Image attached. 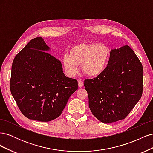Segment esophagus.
Here are the masks:
<instances>
[{
    "mask_svg": "<svg viewBox=\"0 0 153 153\" xmlns=\"http://www.w3.org/2000/svg\"><path fill=\"white\" fill-rule=\"evenodd\" d=\"M78 87H82L83 86V85H84V83H83V82L81 80H78Z\"/></svg>",
    "mask_w": 153,
    "mask_h": 153,
    "instance_id": "obj_1",
    "label": "esophagus"
}]
</instances>
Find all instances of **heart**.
Returning <instances> with one entry per match:
<instances>
[{
  "label": "heart",
  "instance_id": "obj_1",
  "mask_svg": "<svg viewBox=\"0 0 153 153\" xmlns=\"http://www.w3.org/2000/svg\"><path fill=\"white\" fill-rule=\"evenodd\" d=\"M110 50L102 43H83L70 50V55H64L62 64L69 75L76 73L78 65L82 71L90 77L98 76L102 73L108 63Z\"/></svg>",
  "mask_w": 153,
  "mask_h": 153
}]
</instances>
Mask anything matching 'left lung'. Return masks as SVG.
<instances>
[{
    "instance_id": "8db88e82",
    "label": "left lung",
    "mask_w": 153,
    "mask_h": 153,
    "mask_svg": "<svg viewBox=\"0 0 153 153\" xmlns=\"http://www.w3.org/2000/svg\"><path fill=\"white\" fill-rule=\"evenodd\" d=\"M143 67L128 45L110 51L107 66L93 79H85L89 106L103 123L124 119L141 98Z\"/></svg>"
}]
</instances>
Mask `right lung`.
<instances>
[{"label": "right lung", "mask_w": 153, "mask_h": 153, "mask_svg": "<svg viewBox=\"0 0 153 153\" xmlns=\"http://www.w3.org/2000/svg\"><path fill=\"white\" fill-rule=\"evenodd\" d=\"M49 49L41 37L31 39L13 60L10 84L21 112L42 122L58 117L78 89L77 80L64 75Z\"/></svg>", "instance_id": "obj_1"}]
</instances>
